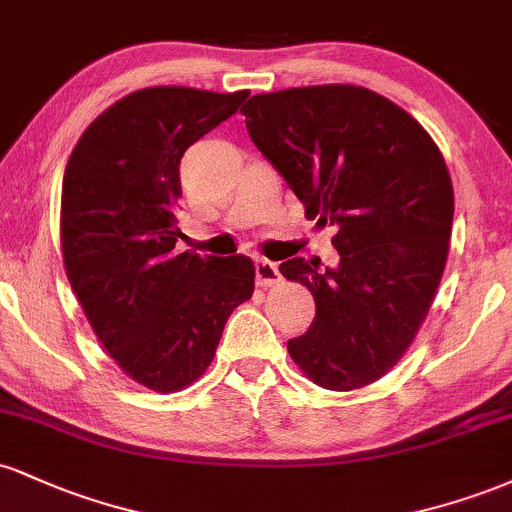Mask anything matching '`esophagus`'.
Segmentation results:
<instances>
[{
	"mask_svg": "<svg viewBox=\"0 0 512 512\" xmlns=\"http://www.w3.org/2000/svg\"><path fill=\"white\" fill-rule=\"evenodd\" d=\"M255 274H257V284L264 286H276L281 281V272H279V264L264 260V257H257L255 260Z\"/></svg>",
	"mask_w": 512,
	"mask_h": 512,
	"instance_id": "34e87169",
	"label": "esophagus"
}]
</instances>
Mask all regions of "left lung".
<instances>
[{
  "label": "left lung",
  "instance_id": "obj_1",
  "mask_svg": "<svg viewBox=\"0 0 512 512\" xmlns=\"http://www.w3.org/2000/svg\"><path fill=\"white\" fill-rule=\"evenodd\" d=\"M240 113L305 216L337 226V267L279 264L315 298L289 354L325 390L375 383L414 342L448 260L455 197L443 154L407 110L363 86L260 93Z\"/></svg>",
  "mask_w": 512,
  "mask_h": 512
}]
</instances>
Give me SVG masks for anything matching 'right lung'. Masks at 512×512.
Segmentation results:
<instances>
[{"instance_id":"obj_1","label":"right lung","mask_w":512,"mask_h":512,"mask_svg":"<svg viewBox=\"0 0 512 512\" xmlns=\"http://www.w3.org/2000/svg\"><path fill=\"white\" fill-rule=\"evenodd\" d=\"M245 98L187 86L134 91L86 127L64 168L69 284L105 351L154 392L202 378L226 320L255 291L250 257L175 252L180 158Z\"/></svg>"}]
</instances>
